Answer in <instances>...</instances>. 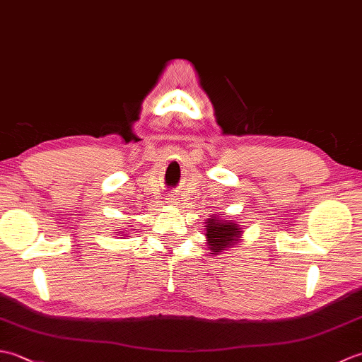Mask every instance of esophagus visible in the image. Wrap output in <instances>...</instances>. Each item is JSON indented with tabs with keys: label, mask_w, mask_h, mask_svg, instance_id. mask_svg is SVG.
Segmentation results:
<instances>
[{
	"label": "esophagus",
	"mask_w": 362,
	"mask_h": 362,
	"mask_svg": "<svg viewBox=\"0 0 362 362\" xmlns=\"http://www.w3.org/2000/svg\"><path fill=\"white\" fill-rule=\"evenodd\" d=\"M166 204H171V205H177L179 204V199H177V196H171L166 199Z\"/></svg>",
	"instance_id": "obj_1"
}]
</instances>
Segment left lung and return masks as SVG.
I'll list each match as a JSON object with an SVG mask.
<instances>
[{"mask_svg": "<svg viewBox=\"0 0 362 362\" xmlns=\"http://www.w3.org/2000/svg\"><path fill=\"white\" fill-rule=\"evenodd\" d=\"M206 240H209V249L218 255V252L226 250L230 245H233L241 232L240 227L235 222L209 219L206 221Z\"/></svg>", "mask_w": 362, "mask_h": 362, "instance_id": "left-lung-1", "label": "left lung"}]
</instances>
